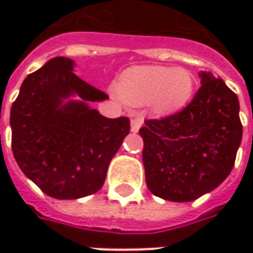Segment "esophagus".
I'll use <instances>...</instances> for the list:
<instances>
[{"instance_id": "34e87169", "label": "esophagus", "mask_w": 253, "mask_h": 253, "mask_svg": "<svg viewBox=\"0 0 253 253\" xmlns=\"http://www.w3.org/2000/svg\"><path fill=\"white\" fill-rule=\"evenodd\" d=\"M131 118V131L138 132L139 128H141L142 122H143V117H142L139 112H132Z\"/></svg>"}]
</instances>
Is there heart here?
<instances>
[{
    "label": "heart",
    "mask_w": 253,
    "mask_h": 253,
    "mask_svg": "<svg viewBox=\"0 0 253 253\" xmlns=\"http://www.w3.org/2000/svg\"><path fill=\"white\" fill-rule=\"evenodd\" d=\"M194 80L186 69L136 66L125 70L117 84L124 101L133 105L151 102L158 112L174 111L189 101Z\"/></svg>",
    "instance_id": "obj_1"
}]
</instances>
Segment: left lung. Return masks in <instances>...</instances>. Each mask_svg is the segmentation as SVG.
Returning <instances> with one entry per match:
<instances>
[{
  "instance_id": "obj_1",
  "label": "left lung",
  "mask_w": 253,
  "mask_h": 253,
  "mask_svg": "<svg viewBox=\"0 0 253 253\" xmlns=\"http://www.w3.org/2000/svg\"><path fill=\"white\" fill-rule=\"evenodd\" d=\"M201 87L187 107L146 120L142 161L146 186L163 200L199 199L228 177L242 139L237 94L211 72H200Z\"/></svg>"
}]
</instances>
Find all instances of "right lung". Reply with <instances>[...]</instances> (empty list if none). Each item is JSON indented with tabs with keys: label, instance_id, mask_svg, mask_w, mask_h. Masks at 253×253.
I'll use <instances>...</instances> for the list:
<instances>
[{
	"label": "right lung",
	"instance_id": "1",
	"mask_svg": "<svg viewBox=\"0 0 253 253\" xmlns=\"http://www.w3.org/2000/svg\"><path fill=\"white\" fill-rule=\"evenodd\" d=\"M73 64L67 57L50 59L25 79L11 107L15 161L44 194L59 200L101 189L131 129L126 117L105 118L88 105L108 95L74 74ZM72 95L79 100H68Z\"/></svg>",
	"mask_w": 253,
	"mask_h": 253
}]
</instances>
